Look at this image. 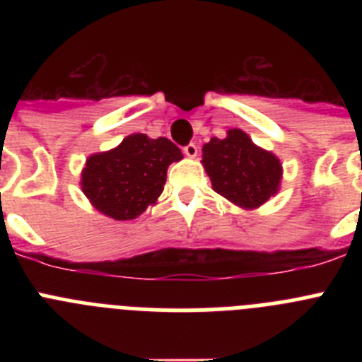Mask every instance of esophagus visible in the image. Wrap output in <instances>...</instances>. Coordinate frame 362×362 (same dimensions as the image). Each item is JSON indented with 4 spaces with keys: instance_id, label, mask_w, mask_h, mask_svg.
Masks as SVG:
<instances>
[{
    "instance_id": "obj_1",
    "label": "esophagus",
    "mask_w": 362,
    "mask_h": 362,
    "mask_svg": "<svg viewBox=\"0 0 362 362\" xmlns=\"http://www.w3.org/2000/svg\"><path fill=\"white\" fill-rule=\"evenodd\" d=\"M183 152H185V156H187V158H197L199 148H197L196 143H188V145L183 148Z\"/></svg>"
}]
</instances>
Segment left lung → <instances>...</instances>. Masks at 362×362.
<instances>
[{"label":"left lung","instance_id":"8db88e82","mask_svg":"<svg viewBox=\"0 0 362 362\" xmlns=\"http://www.w3.org/2000/svg\"><path fill=\"white\" fill-rule=\"evenodd\" d=\"M201 163L214 190L243 210L259 209L281 188V159L255 145L241 129H230L223 139L212 137L204 143Z\"/></svg>","mask_w":362,"mask_h":362}]
</instances>
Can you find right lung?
Instances as JSON below:
<instances>
[{"mask_svg":"<svg viewBox=\"0 0 362 362\" xmlns=\"http://www.w3.org/2000/svg\"><path fill=\"white\" fill-rule=\"evenodd\" d=\"M181 159L183 153L170 139L130 134L116 148L88 156L79 185L98 212L130 221L156 204L168 166Z\"/></svg>","mask_w":362,"mask_h":362,"instance_id":"obj_1","label":"right lung"}]
</instances>
